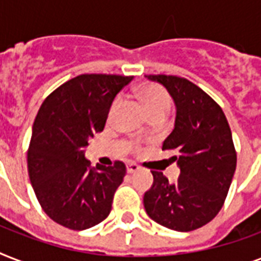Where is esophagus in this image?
Listing matches in <instances>:
<instances>
[{
	"instance_id": "obj_1",
	"label": "esophagus",
	"mask_w": 261,
	"mask_h": 261,
	"mask_svg": "<svg viewBox=\"0 0 261 261\" xmlns=\"http://www.w3.org/2000/svg\"><path fill=\"white\" fill-rule=\"evenodd\" d=\"M137 171H139V165H137L135 163H130L127 165V172H128V173H134V172Z\"/></svg>"
}]
</instances>
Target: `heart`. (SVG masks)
Listing matches in <instances>:
<instances>
[{
	"label": "heart",
	"instance_id": "b5f03b06",
	"mask_svg": "<svg viewBox=\"0 0 261 261\" xmlns=\"http://www.w3.org/2000/svg\"><path fill=\"white\" fill-rule=\"evenodd\" d=\"M135 97L138 98L139 102L142 104V107L145 108L149 116L154 114H160V112L168 115V112L171 110V96L168 94V92L164 88H161L160 85H155V84H149V85L139 88L137 90V93H135ZM119 104H120L119 98L114 100V102L111 104L110 119L114 116V114L119 108ZM134 149L138 150V145H135Z\"/></svg>",
	"mask_w": 261,
	"mask_h": 261
}]
</instances>
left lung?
<instances>
[{"instance_id":"left-lung-1","label":"left lung","mask_w":261,"mask_h":261,"mask_svg":"<svg viewBox=\"0 0 261 261\" xmlns=\"http://www.w3.org/2000/svg\"><path fill=\"white\" fill-rule=\"evenodd\" d=\"M163 84L176 104L174 128L163 143L180 168L177 181L151 171L143 196L147 215L161 226L191 231L222 208L237 165L231 131L222 108L198 85L177 75H146Z\"/></svg>"}]
</instances>
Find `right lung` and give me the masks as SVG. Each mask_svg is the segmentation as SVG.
Masks as SVG:
<instances>
[{
  "instance_id": "add662e5",
  "label": "right lung",
  "mask_w": 261,
  "mask_h": 261,
  "mask_svg": "<svg viewBox=\"0 0 261 261\" xmlns=\"http://www.w3.org/2000/svg\"><path fill=\"white\" fill-rule=\"evenodd\" d=\"M133 77L81 74L48 94L39 108L27 153L28 174L43 211L71 230H85L110 215L126 165H90L84 150L104 130L115 96Z\"/></svg>"
}]
</instances>
